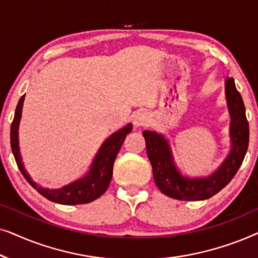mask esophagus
Returning a JSON list of instances; mask_svg holds the SVG:
<instances>
[{
	"label": "esophagus",
	"mask_w": 258,
	"mask_h": 258,
	"mask_svg": "<svg viewBox=\"0 0 258 258\" xmlns=\"http://www.w3.org/2000/svg\"><path fill=\"white\" fill-rule=\"evenodd\" d=\"M149 123V116L146 111H137L133 116V124L135 128H141V126H146Z\"/></svg>",
	"instance_id": "1"
}]
</instances>
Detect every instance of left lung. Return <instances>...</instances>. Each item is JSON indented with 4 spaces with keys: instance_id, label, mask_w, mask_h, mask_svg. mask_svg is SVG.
<instances>
[{
    "instance_id": "1",
    "label": "left lung",
    "mask_w": 258,
    "mask_h": 258,
    "mask_svg": "<svg viewBox=\"0 0 258 258\" xmlns=\"http://www.w3.org/2000/svg\"><path fill=\"white\" fill-rule=\"evenodd\" d=\"M227 107L230 116V150L216 170L207 176L184 175L176 164L169 140L163 134L144 130L147 155L153 167L154 179L164 195L179 201H202L221 191L241 167L248 150L249 124L241 94L235 81L228 77L224 83Z\"/></svg>"
}]
</instances>
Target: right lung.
I'll return each instance as SVG.
<instances>
[{
    "label": "right lung",
    "mask_w": 258,
    "mask_h": 258,
    "mask_svg": "<svg viewBox=\"0 0 258 258\" xmlns=\"http://www.w3.org/2000/svg\"><path fill=\"white\" fill-rule=\"evenodd\" d=\"M24 97H26V95H23L20 98L19 103H17L15 116H14L12 128H10V144H12V150L17 167H19L28 183L47 200L59 204H68V206L93 202V201L103 195L105 190L108 189L109 184H110L115 158L117 156L126 135L133 130L132 123H128L123 128L118 129L117 132L112 133L101 144L100 149L95 155L89 169H88V171L83 176H81L80 178L75 179V181L70 182L69 184L61 186V188H44V186L38 185L36 182H34L30 175L28 174L22 162V155L20 153L19 128L21 117H22Z\"/></svg>",
    "instance_id": "obj_1"
}]
</instances>
